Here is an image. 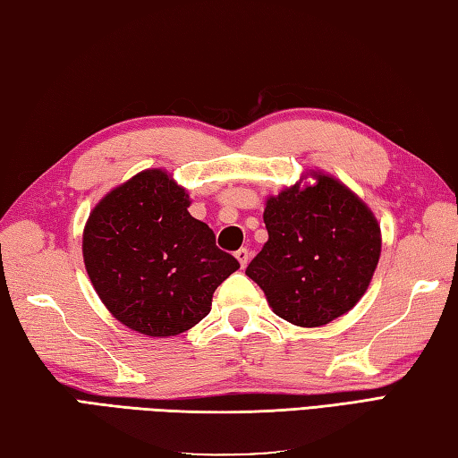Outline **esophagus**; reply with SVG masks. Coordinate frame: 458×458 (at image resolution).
Returning a JSON list of instances; mask_svg holds the SVG:
<instances>
[{"label":"esophagus","instance_id":"1","mask_svg":"<svg viewBox=\"0 0 458 458\" xmlns=\"http://www.w3.org/2000/svg\"><path fill=\"white\" fill-rule=\"evenodd\" d=\"M235 257H237V261H239V265L243 267H247V263H249V257H251V253H249V249L247 247H241L239 251H235Z\"/></svg>","mask_w":458,"mask_h":458}]
</instances>
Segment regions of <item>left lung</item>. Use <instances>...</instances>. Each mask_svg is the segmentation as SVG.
Instances as JSON below:
<instances>
[{
	"label": "left lung",
	"instance_id": "obj_1",
	"mask_svg": "<svg viewBox=\"0 0 458 458\" xmlns=\"http://www.w3.org/2000/svg\"><path fill=\"white\" fill-rule=\"evenodd\" d=\"M269 197V241L247 267L275 315L321 327L365 295L381 255V227L359 197L329 175Z\"/></svg>",
	"mask_w": 458,
	"mask_h": 458
}]
</instances>
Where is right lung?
<instances>
[{
  "instance_id": "add662e5",
  "label": "right lung",
  "mask_w": 458,
  "mask_h": 458,
  "mask_svg": "<svg viewBox=\"0 0 458 458\" xmlns=\"http://www.w3.org/2000/svg\"><path fill=\"white\" fill-rule=\"evenodd\" d=\"M189 195L148 169L103 197L83 231V261L111 315L149 336H174L209 315L215 289L239 269Z\"/></svg>"
}]
</instances>
